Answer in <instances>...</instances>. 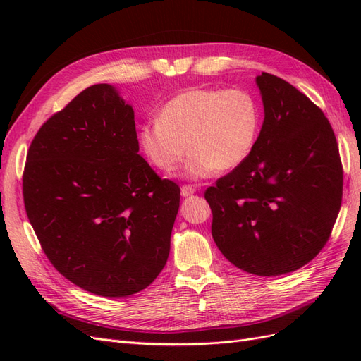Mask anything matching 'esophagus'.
<instances>
[{
    "label": "esophagus",
    "mask_w": 361,
    "mask_h": 361,
    "mask_svg": "<svg viewBox=\"0 0 361 361\" xmlns=\"http://www.w3.org/2000/svg\"><path fill=\"white\" fill-rule=\"evenodd\" d=\"M194 192H195V188L191 187V185H183V187L180 188L182 197H188V195H191V194H194Z\"/></svg>",
    "instance_id": "esophagus-1"
}]
</instances>
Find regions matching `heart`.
Instances as JSON below:
<instances>
[{
    "instance_id": "b5f03b06",
    "label": "heart",
    "mask_w": 361,
    "mask_h": 361,
    "mask_svg": "<svg viewBox=\"0 0 361 361\" xmlns=\"http://www.w3.org/2000/svg\"><path fill=\"white\" fill-rule=\"evenodd\" d=\"M262 125L256 97L244 89H190L162 105L159 117L140 126L137 141L150 166L199 180L231 171L253 154Z\"/></svg>"
}]
</instances>
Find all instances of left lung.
<instances>
[{
    "label": "left lung",
    "instance_id": "1",
    "mask_svg": "<svg viewBox=\"0 0 361 361\" xmlns=\"http://www.w3.org/2000/svg\"><path fill=\"white\" fill-rule=\"evenodd\" d=\"M256 84L265 117L253 154L204 199L224 257L250 274L274 277L309 264L329 241L343 171L321 108L276 75L262 72Z\"/></svg>",
    "mask_w": 361,
    "mask_h": 361
}]
</instances>
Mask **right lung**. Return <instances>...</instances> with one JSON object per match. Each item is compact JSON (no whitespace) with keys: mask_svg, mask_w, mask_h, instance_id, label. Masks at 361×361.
Listing matches in <instances>:
<instances>
[{"mask_svg":"<svg viewBox=\"0 0 361 361\" xmlns=\"http://www.w3.org/2000/svg\"><path fill=\"white\" fill-rule=\"evenodd\" d=\"M138 150L133 106L96 84L42 125L27 155L24 203L43 251L101 297L146 289L169 259L180 190Z\"/></svg>","mask_w":361,"mask_h":361,"instance_id":"right-lung-1","label":"right lung"}]
</instances>
